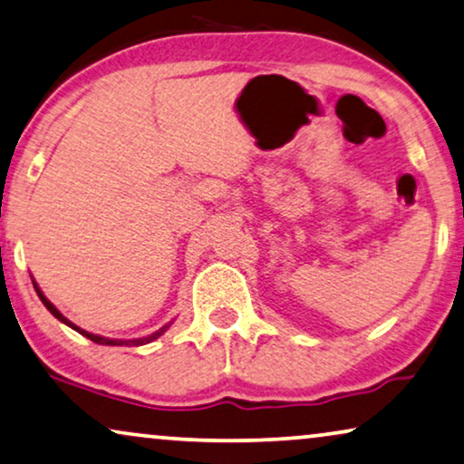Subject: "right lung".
<instances>
[{
    "mask_svg": "<svg viewBox=\"0 0 464 464\" xmlns=\"http://www.w3.org/2000/svg\"><path fill=\"white\" fill-rule=\"evenodd\" d=\"M34 287H35V291H37V295H40V300H42L44 306H46V308L50 310V313H53V314L56 316V319H59L61 323H65V325H69V327H72V329H75V332H78V334L86 335L88 340L97 342V344H105V346H129V344H132V346H141V344H148V342H154L156 338H160V335H162L164 332H167L169 325H170V323H169V325L160 327V329H158V332H154V334H151V335H148V338H139V340H111V338H103V335H97V334H88V332H84V329H80L78 325H73V323L69 321V319H65V316H63V314L59 313V310L54 308V304L50 302L46 295L42 294V289L37 287V283H35V281H34Z\"/></svg>",
    "mask_w": 464,
    "mask_h": 464,
    "instance_id": "add662e5",
    "label": "right lung"
}]
</instances>
